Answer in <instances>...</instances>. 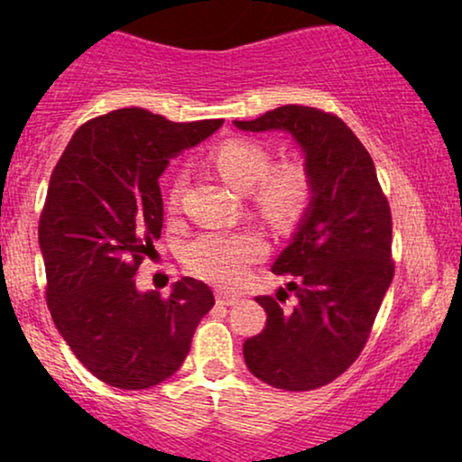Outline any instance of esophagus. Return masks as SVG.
<instances>
[{
    "mask_svg": "<svg viewBox=\"0 0 462 462\" xmlns=\"http://www.w3.org/2000/svg\"><path fill=\"white\" fill-rule=\"evenodd\" d=\"M217 300L220 302V305H226V307H233V305H237L239 300V296L237 294H231V292H225V290H218L217 292Z\"/></svg>",
    "mask_w": 462,
    "mask_h": 462,
    "instance_id": "obj_1",
    "label": "esophagus"
}]
</instances>
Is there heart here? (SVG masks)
Listing matches in <instances>:
<instances>
[{
	"instance_id": "1",
	"label": "heart",
	"mask_w": 462,
	"mask_h": 462,
	"mask_svg": "<svg viewBox=\"0 0 462 462\" xmlns=\"http://www.w3.org/2000/svg\"><path fill=\"white\" fill-rule=\"evenodd\" d=\"M212 166L239 191L250 189L256 210L275 225L294 223L307 210L313 195L309 170L299 162L271 166L273 157L264 144L250 138H231L210 153ZM185 176L174 174L168 189L170 206H179ZM267 254V242L254 231H212L187 244L185 261L195 275L220 286H236L252 263Z\"/></svg>"
}]
</instances>
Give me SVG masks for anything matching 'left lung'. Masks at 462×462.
Returning a JSON list of instances; mask_svg holds the SVG:
<instances>
[{
  "label": "left lung",
  "mask_w": 462,
  "mask_h": 462,
  "mask_svg": "<svg viewBox=\"0 0 462 462\" xmlns=\"http://www.w3.org/2000/svg\"><path fill=\"white\" fill-rule=\"evenodd\" d=\"M239 130L290 132L305 153L313 195L273 273L292 275V311L282 296H256L267 326L244 343L248 370L283 391H311L338 378L368 343L393 280L391 208L374 162L343 119L313 106L286 105Z\"/></svg>",
  "instance_id": "1"
}]
</instances>
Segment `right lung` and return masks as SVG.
Returning <instances> with one entry per match:
<instances>
[{
    "label": "right lung",
    "mask_w": 462,
    "mask_h": 462,
    "mask_svg": "<svg viewBox=\"0 0 462 462\" xmlns=\"http://www.w3.org/2000/svg\"><path fill=\"white\" fill-rule=\"evenodd\" d=\"M223 119L176 124L141 106L78 128L52 170L40 217L46 299L60 337L88 372L117 389H149L185 362L214 307L204 282L182 277L170 296L136 288L162 236L160 176Z\"/></svg>",
    "instance_id": "add662e5"
}]
</instances>
